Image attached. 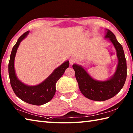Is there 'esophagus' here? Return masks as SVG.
<instances>
[{"instance_id":"obj_1","label":"esophagus","mask_w":133,"mask_h":133,"mask_svg":"<svg viewBox=\"0 0 133 133\" xmlns=\"http://www.w3.org/2000/svg\"><path fill=\"white\" fill-rule=\"evenodd\" d=\"M77 59H76V58H74V57H71V58H70V59H69L70 64H71V65H72V64H73L74 63H75V62H77Z\"/></svg>"}]
</instances>
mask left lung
<instances>
[{"label": "left lung", "instance_id": "obj_1", "mask_svg": "<svg viewBox=\"0 0 133 133\" xmlns=\"http://www.w3.org/2000/svg\"><path fill=\"white\" fill-rule=\"evenodd\" d=\"M105 38H109L113 44L118 58L116 71L109 80L103 82L95 81L82 67L75 64L72 66L80 91L84 97L92 101H104L114 97L122 89L126 79V60L122 45L109 30H107Z\"/></svg>", "mask_w": 133, "mask_h": 133}]
</instances>
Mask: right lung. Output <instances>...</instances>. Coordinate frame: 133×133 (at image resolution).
Here are the masks:
<instances>
[{
    "label": "right lung",
    "mask_w": 133,
    "mask_h": 133,
    "mask_svg": "<svg viewBox=\"0 0 133 133\" xmlns=\"http://www.w3.org/2000/svg\"><path fill=\"white\" fill-rule=\"evenodd\" d=\"M29 31L20 36L12 48L8 63V74L10 81L16 95L26 102L34 105H42L52 99L56 91V83L60 79L66 69L69 66V62H65L56 68L43 82L37 86H30L23 84L17 78L14 69V60L18 47L21 42L26 37Z\"/></svg>",
    "instance_id": "right-lung-1"
}]
</instances>
